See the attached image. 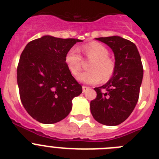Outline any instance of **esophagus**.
Returning a JSON list of instances; mask_svg holds the SVG:
<instances>
[{
    "label": "esophagus",
    "mask_w": 159,
    "mask_h": 159,
    "mask_svg": "<svg viewBox=\"0 0 159 159\" xmlns=\"http://www.w3.org/2000/svg\"><path fill=\"white\" fill-rule=\"evenodd\" d=\"M82 88H83V92H86L90 88H88V87H87V86H83Z\"/></svg>",
    "instance_id": "1"
}]
</instances>
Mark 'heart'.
Here are the masks:
<instances>
[{
    "label": "heart",
    "mask_w": 159,
    "mask_h": 159,
    "mask_svg": "<svg viewBox=\"0 0 159 159\" xmlns=\"http://www.w3.org/2000/svg\"><path fill=\"white\" fill-rule=\"evenodd\" d=\"M85 58L92 60L88 65L89 71L82 72L77 75V80L84 84H93L111 78L116 69V64L108 57L109 51L105 46L97 42L85 44L80 48ZM65 64L70 72L76 75L82 68L83 59L74 48L70 49L65 56Z\"/></svg>",
    "instance_id": "obj_1"
}]
</instances>
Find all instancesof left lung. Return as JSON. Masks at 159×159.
<instances>
[{
  "label": "left lung",
  "mask_w": 159,
  "mask_h": 159,
  "mask_svg": "<svg viewBox=\"0 0 159 159\" xmlns=\"http://www.w3.org/2000/svg\"><path fill=\"white\" fill-rule=\"evenodd\" d=\"M96 40L112 49L116 69L106 84L94 88L97 95L90 103L91 112L99 123L116 126L130 116L139 100L143 76V64L135 44L130 40L117 36Z\"/></svg>",
  "instance_id": "1"
}]
</instances>
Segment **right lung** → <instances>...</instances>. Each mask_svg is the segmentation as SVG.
Segmentation results:
<instances>
[{
  "label": "right lung",
  "instance_id": "1",
  "mask_svg": "<svg viewBox=\"0 0 159 159\" xmlns=\"http://www.w3.org/2000/svg\"><path fill=\"white\" fill-rule=\"evenodd\" d=\"M78 39L44 36L28 43L17 66L20 100L28 113L45 124L61 121L70 113L82 86L71 75L65 56Z\"/></svg>",
  "mask_w": 159,
  "mask_h": 159
}]
</instances>
